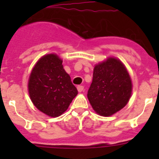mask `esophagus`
I'll use <instances>...</instances> for the list:
<instances>
[{
  "instance_id": "34e87169",
  "label": "esophagus",
  "mask_w": 159,
  "mask_h": 159,
  "mask_svg": "<svg viewBox=\"0 0 159 159\" xmlns=\"http://www.w3.org/2000/svg\"><path fill=\"white\" fill-rule=\"evenodd\" d=\"M77 91L79 92H82L83 90H84V87L83 86H77Z\"/></svg>"
}]
</instances>
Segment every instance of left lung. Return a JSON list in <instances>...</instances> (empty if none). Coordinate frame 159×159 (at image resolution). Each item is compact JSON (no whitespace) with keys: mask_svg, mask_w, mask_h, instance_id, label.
<instances>
[{"mask_svg":"<svg viewBox=\"0 0 159 159\" xmlns=\"http://www.w3.org/2000/svg\"><path fill=\"white\" fill-rule=\"evenodd\" d=\"M131 93L130 77L120 60L109 57L95 66L87 97L98 115L110 116L120 111L128 103Z\"/></svg>","mask_w":159,"mask_h":159,"instance_id":"left-lung-1","label":"left lung"}]
</instances>
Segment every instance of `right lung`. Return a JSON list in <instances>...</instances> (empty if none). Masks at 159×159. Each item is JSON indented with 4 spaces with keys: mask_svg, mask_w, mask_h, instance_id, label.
<instances>
[{
    "mask_svg": "<svg viewBox=\"0 0 159 159\" xmlns=\"http://www.w3.org/2000/svg\"><path fill=\"white\" fill-rule=\"evenodd\" d=\"M28 89L33 104L51 117L67 111L77 95L62 59L53 53L44 55L36 62L29 78Z\"/></svg>",
    "mask_w": 159,
    "mask_h": 159,
    "instance_id": "1",
    "label": "right lung"
}]
</instances>
